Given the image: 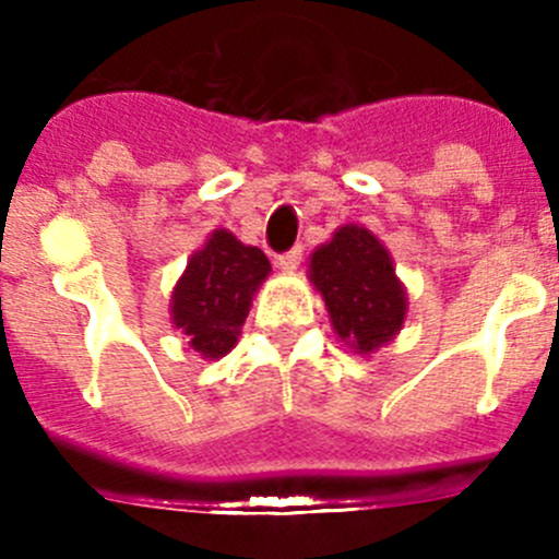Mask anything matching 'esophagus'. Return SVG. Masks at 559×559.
I'll return each mask as SVG.
<instances>
[{"instance_id":"esophagus-1","label":"esophagus","mask_w":559,"mask_h":559,"mask_svg":"<svg viewBox=\"0 0 559 559\" xmlns=\"http://www.w3.org/2000/svg\"><path fill=\"white\" fill-rule=\"evenodd\" d=\"M299 263H302V249H290L285 251V254L276 257V269H283V271H296L299 269Z\"/></svg>"}]
</instances>
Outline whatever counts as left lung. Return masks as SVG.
I'll return each mask as SVG.
<instances>
[{
	"label": "left lung",
	"instance_id": "1",
	"mask_svg": "<svg viewBox=\"0 0 559 559\" xmlns=\"http://www.w3.org/2000/svg\"><path fill=\"white\" fill-rule=\"evenodd\" d=\"M308 276L322 294L333 330L355 353H374L406 322V288L394 274L386 246L364 226L335 229L310 254Z\"/></svg>",
	"mask_w": 559,
	"mask_h": 559
}]
</instances>
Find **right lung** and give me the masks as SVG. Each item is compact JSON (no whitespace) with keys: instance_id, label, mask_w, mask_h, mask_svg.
Listing matches in <instances>:
<instances>
[{"instance_id":"obj_1","label":"right lung","mask_w":559,"mask_h":559,"mask_svg":"<svg viewBox=\"0 0 559 559\" xmlns=\"http://www.w3.org/2000/svg\"><path fill=\"white\" fill-rule=\"evenodd\" d=\"M271 274L269 257L257 246H243L231 231L215 229L187 260L173 288V324L190 338L204 358H224L237 344L251 308V296Z\"/></svg>"}]
</instances>
